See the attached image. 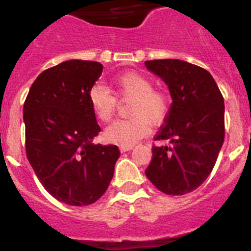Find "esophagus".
I'll use <instances>...</instances> for the list:
<instances>
[{
  "mask_svg": "<svg viewBox=\"0 0 251 251\" xmlns=\"http://www.w3.org/2000/svg\"><path fill=\"white\" fill-rule=\"evenodd\" d=\"M133 150V146H122L121 152H128V151Z\"/></svg>",
  "mask_w": 251,
  "mask_h": 251,
  "instance_id": "esophagus-1",
  "label": "esophagus"
}]
</instances>
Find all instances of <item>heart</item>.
Returning a JSON list of instances; mask_svg holds the SVG:
<instances>
[{
    "label": "heart",
    "mask_w": 251,
    "mask_h": 251,
    "mask_svg": "<svg viewBox=\"0 0 251 251\" xmlns=\"http://www.w3.org/2000/svg\"><path fill=\"white\" fill-rule=\"evenodd\" d=\"M115 94L133 98L130 115L127 121H115L105 128L103 137L108 143L134 146L150 132V126H158L165 121L170 109V99L163 92L153 89V83L138 73H124L113 79ZM95 117L108 122L114 114L117 99L103 84H95L88 94Z\"/></svg>",
    "instance_id": "b5f03b06"
}]
</instances>
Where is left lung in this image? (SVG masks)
Segmentation results:
<instances>
[{
  "mask_svg": "<svg viewBox=\"0 0 251 251\" xmlns=\"http://www.w3.org/2000/svg\"><path fill=\"white\" fill-rule=\"evenodd\" d=\"M146 68L165 81L172 104L152 147L146 170L151 182L166 195L196 190L211 174L225 137V105L211 74L183 60H150Z\"/></svg>",
  "mask_w": 251,
  "mask_h": 251,
  "instance_id": "8db88e82",
  "label": "left lung"
}]
</instances>
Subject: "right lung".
<instances>
[{
    "instance_id": "right-lung-1",
    "label": "right lung",
    "mask_w": 251,
    "mask_h": 251,
    "mask_svg": "<svg viewBox=\"0 0 251 251\" xmlns=\"http://www.w3.org/2000/svg\"><path fill=\"white\" fill-rule=\"evenodd\" d=\"M101 72L97 61H64L36 77L24 104L31 167L51 196L72 206L103 196L121 156L117 146L92 142L100 127L88 94Z\"/></svg>"
}]
</instances>
